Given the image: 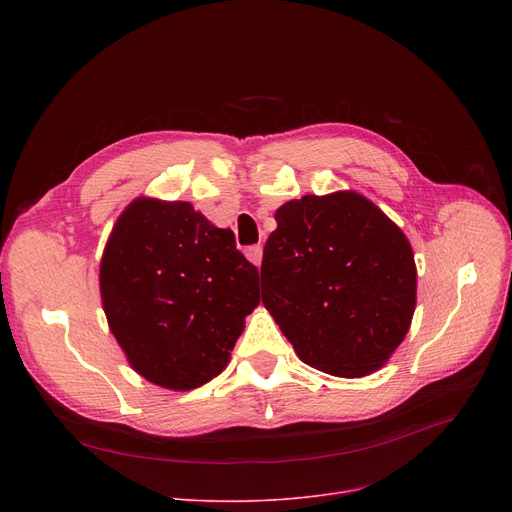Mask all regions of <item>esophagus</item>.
I'll return each mask as SVG.
<instances>
[{
    "mask_svg": "<svg viewBox=\"0 0 512 512\" xmlns=\"http://www.w3.org/2000/svg\"><path fill=\"white\" fill-rule=\"evenodd\" d=\"M247 259L251 261V263H255V265H261V257H263V249H261V245H253V247H249L247 249Z\"/></svg>",
    "mask_w": 512,
    "mask_h": 512,
    "instance_id": "esophagus-1",
    "label": "esophagus"
}]
</instances>
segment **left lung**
<instances>
[{
	"label": "left lung",
	"instance_id": "obj_1",
	"mask_svg": "<svg viewBox=\"0 0 512 512\" xmlns=\"http://www.w3.org/2000/svg\"><path fill=\"white\" fill-rule=\"evenodd\" d=\"M276 222L263 247L261 299L299 359L340 378L380 369L415 311L407 236L357 193L288 201Z\"/></svg>",
	"mask_w": 512,
	"mask_h": 512
}]
</instances>
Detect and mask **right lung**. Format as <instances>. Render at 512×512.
I'll return each instance as SVG.
<instances>
[{
	"mask_svg": "<svg viewBox=\"0 0 512 512\" xmlns=\"http://www.w3.org/2000/svg\"><path fill=\"white\" fill-rule=\"evenodd\" d=\"M103 311L132 369L170 390L207 384L259 305V270L186 201L137 199L103 251Z\"/></svg>",
	"mask_w": 512,
	"mask_h": 512,
	"instance_id": "1",
	"label": "right lung"
}]
</instances>
